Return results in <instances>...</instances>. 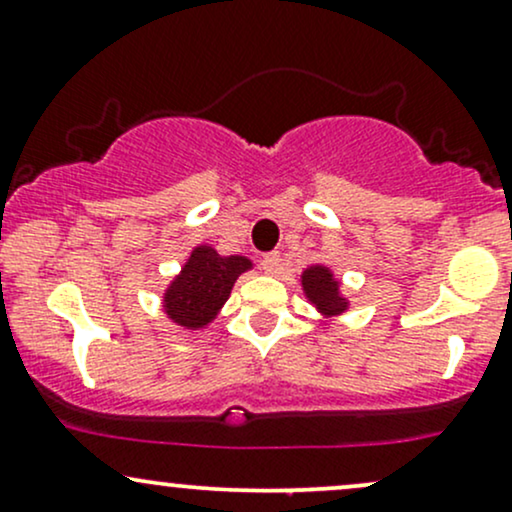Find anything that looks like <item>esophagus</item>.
I'll use <instances>...</instances> for the list:
<instances>
[{"mask_svg": "<svg viewBox=\"0 0 512 512\" xmlns=\"http://www.w3.org/2000/svg\"><path fill=\"white\" fill-rule=\"evenodd\" d=\"M262 269H264V274H279V269H281V255L279 252H267V255L262 257Z\"/></svg>", "mask_w": 512, "mask_h": 512, "instance_id": "obj_1", "label": "esophagus"}]
</instances>
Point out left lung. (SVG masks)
Here are the masks:
<instances>
[{
  "instance_id": "1",
  "label": "left lung",
  "mask_w": 512,
  "mask_h": 512,
  "mask_svg": "<svg viewBox=\"0 0 512 512\" xmlns=\"http://www.w3.org/2000/svg\"><path fill=\"white\" fill-rule=\"evenodd\" d=\"M303 291L305 298L310 300L312 305L317 307V312H322L324 317H336L343 315L348 310V300L341 295V288H338V281L334 279L329 267L324 264H312L307 267L303 276Z\"/></svg>"
}]
</instances>
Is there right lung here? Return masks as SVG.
Instances as JSON below:
<instances>
[{
	"mask_svg": "<svg viewBox=\"0 0 512 512\" xmlns=\"http://www.w3.org/2000/svg\"><path fill=\"white\" fill-rule=\"evenodd\" d=\"M252 262L243 255H219L212 245H197L181 274L164 293V312L183 329H205L229 300L231 288Z\"/></svg>",
	"mask_w": 512,
	"mask_h": 512,
	"instance_id": "right-lung-1",
	"label": "right lung"
}]
</instances>
